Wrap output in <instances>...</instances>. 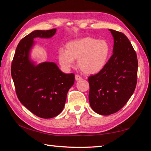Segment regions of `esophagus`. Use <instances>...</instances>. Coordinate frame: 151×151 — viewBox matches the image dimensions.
I'll return each mask as SVG.
<instances>
[{"instance_id": "1", "label": "esophagus", "mask_w": 151, "mask_h": 151, "mask_svg": "<svg viewBox=\"0 0 151 151\" xmlns=\"http://www.w3.org/2000/svg\"><path fill=\"white\" fill-rule=\"evenodd\" d=\"M75 79H76V81H80L82 79V77L80 75H75Z\"/></svg>"}]
</instances>
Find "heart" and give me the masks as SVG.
I'll return each instance as SVG.
<instances>
[{"label":"heart","instance_id":"1","mask_svg":"<svg viewBox=\"0 0 151 151\" xmlns=\"http://www.w3.org/2000/svg\"><path fill=\"white\" fill-rule=\"evenodd\" d=\"M110 53L111 47L105 40L87 37L68 42L65 50H59L58 58L65 68L73 67L75 60H78L77 65L82 72L93 75L105 67Z\"/></svg>","mask_w":151,"mask_h":151}]
</instances>
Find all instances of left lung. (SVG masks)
<instances>
[{
	"label": "left lung",
	"mask_w": 151,
	"mask_h": 151,
	"mask_svg": "<svg viewBox=\"0 0 151 151\" xmlns=\"http://www.w3.org/2000/svg\"><path fill=\"white\" fill-rule=\"evenodd\" d=\"M109 30L114 38L113 54L103 70L88 78L90 105L101 115L121 110L133 94L137 82L138 60L131 42L122 32Z\"/></svg>",
	"instance_id": "left-lung-1"
}]
</instances>
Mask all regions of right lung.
Listing matches in <instances>:
<instances>
[{"mask_svg":"<svg viewBox=\"0 0 151 151\" xmlns=\"http://www.w3.org/2000/svg\"><path fill=\"white\" fill-rule=\"evenodd\" d=\"M56 29L35 30L19 42L11 64V76L18 99L36 116L50 119L63 110L66 95L75 83L73 73L65 74L54 63L35 65L29 52L37 37L50 38Z\"/></svg>","mask_w":151,"mask_h":151,"instance_id":"add662e5","label":"right lung"}]
</instances>
